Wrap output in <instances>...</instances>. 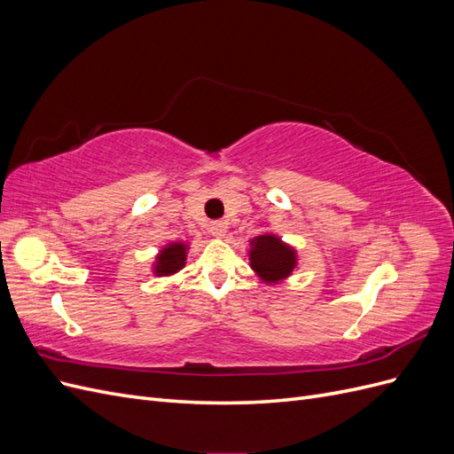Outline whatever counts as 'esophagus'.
<instances>
[{
  "label": "esophagus",
  "mask_w": 454,
  "mask_h": 454,
  "mask_svg": "<svg viewBox=\"0 0 454 454\" xmlns=\"http://www.w3.org/2000/svg\"><path fill=\"white\" fill-rule=\"evenodd\" d=\"M210 232H212V237H215V239H223L225 232H227V223L225 222H212L210 223Z\"/></svg>",
  "instance_id": "1"
}]
</instances>
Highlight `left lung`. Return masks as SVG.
<instances>
[{
    "label": "left lung",
    "instance_id": "left-lung-1",
    "mask_svg": "<svg viewBox=\"0 0 454 454\" xmlns=\"http://www.w3.org/2000/svg\"><path fill=\"white\" fill-rule=\"evenodd\" d=\"M248 259L255 277L267 286L282 284L299 265L297 250L274 232H261L248 240Z\"/></svg>",
    "mask_w": 454,
    "mask_h": 454
}]
</instances>
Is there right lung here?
<instances>
[{
  "instance_id": "obj_1",
  "label": "right lung",
  "mask_w": 454,
  "mask_h": 454,
  "mask_svg": "<svg viewBox=\"0 0 454 454\" xmlns=\"http://www.w3.org/2000/svg\"><path fill=\"white\" fill-rule=\"evenodd\" d=\"M189 248L191 244L185 240H172L160 246V250L153 257V263H151V274L157 278L174 277L185 267Z\"/></svg>"
}]
</instances>
